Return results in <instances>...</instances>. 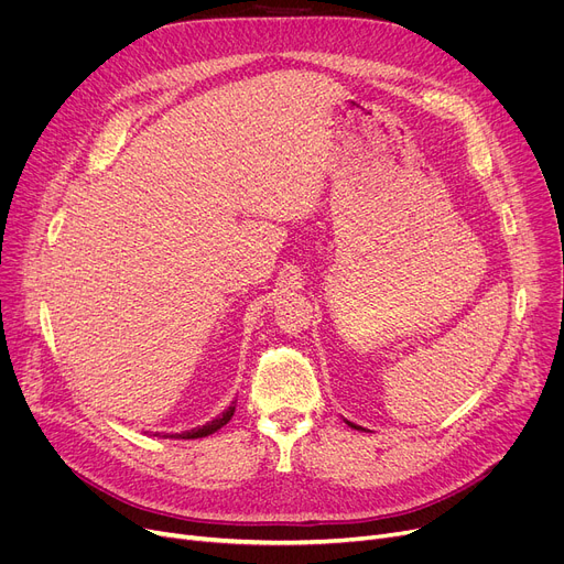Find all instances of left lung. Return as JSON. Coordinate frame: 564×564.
<instances>
[{"label":"left lung","instance_id":"left-lung-1","mask_svg":"<svg viewBox=\"0 0 564 564\" xmlns=\"http://www.w3.org/2000/svg\"><path fill=\"white\" fill-rule=\"evenodd\" d=\"M347 425H349V427H354V430H361L359 425H354V423H349V421H347Z\"/></svg>","mask_w":564,"mask_h":564}]
</instances>
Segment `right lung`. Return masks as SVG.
I'll return each instance as SVG.
<instances>
[{
  "label": "right lung",
  "instance_id": "add662e5",
  "mask_svg": "<svg viewBox=\"0 0 564 564\" xmlns=\"http://www.w3.org/2000/svg\"><path fill=\"white\" fill-rule=\"evenodd\" d=\"M232 413H235V402H232V404L221 413V416H217L215 421L205 423L203 427H194V430H189V432L175 434V436H171V438H203V436H207V434H215L217 430H221V427L232 419Z\"/></svg>",
  "mask_w": 564,
  "mask_h": 564
}]
</instances>
